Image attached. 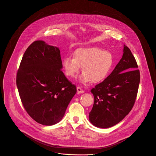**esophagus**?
Instances as JSON below:
<instances>
[{"instance_id":"34e87169","label":"esophagus","mask_w":156,"mask_h":156,"mask_svg":"<svg viewBox=\"0 0 156 156\" xmlns=\"http://www.w3.org/2000/svg\"><path fill=\"white\" fill-rule=\"evenodd\" d=\"M77 92H78V93H80V94H81V93H83L85 92V91H84L83 90V89H81V87H77Z\"/></svg>"}]
</instances>
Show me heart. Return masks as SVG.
Segmentation results:
<instances>
[{
	"mask_svg": "<svg viewBox=\"0 0 156 156\" xmlns=\"http://www.w3.org/2000/svg\"><path fill=\"white\" fill-rule=\"evenodd\" d=\"M113 63V58L110 53L92 47L75 50L73 58H64L63 66L66 75L70 78H76L82 67L83 74L80 77V81L83 83L90 81L98 83L108 76Z\"/></svg>",
	"mask_w": 156,
	"mask_h": 156,
	"instance_id": "1",
	"label": "heart"
}]
</instances>
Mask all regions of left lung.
I'll use <instances>...</instances> for the list:
<instances>
[{"instance_id": "1", "label": "left lung", "mask_w": 156, "mask_h": 156, "mask_svg": "<svg viewBox=\"0 0 156 156\" xmlns=\"http://www.w3.org/2000/svg\"><path fill=\"white\" fill-rule=\"evenodd\" d=\"M137 61L131 51L124 46L119 63L105 80L91 90L94 103L89 113L91 123L108 128L123 120L133 108L140 80Z\"/></svg>"}]
</instances>
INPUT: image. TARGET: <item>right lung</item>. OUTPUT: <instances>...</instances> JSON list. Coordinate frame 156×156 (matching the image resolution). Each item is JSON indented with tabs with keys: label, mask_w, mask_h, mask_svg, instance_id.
I'll use <instances>...</instances> for the list:
<instances>
[{
	"label": "right lung",
	"mask_w": 156,
	"mask_h": 156,
	"mask_svg": "<svg viewBox=\"0 0 156 156\" xmlns=\"http://www.w3.org/2000/svg\"><path fill=\"white\" fill-rule=\"evenodd\" d=\"M62 68L58 48L43 41H34L20 61L16 76L20 100L29 116L42 125L59 122L76 93Z\"/></svg>",
	"instance_id": "right-lung-1"
}]
</instances>
